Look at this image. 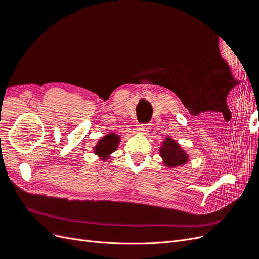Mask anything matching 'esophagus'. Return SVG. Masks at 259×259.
I'll list each match as a JSON object with an SVG mask.
<instances>
[{"instance_id":"obj_1","label":"esophagus","mask_w":259,"mask_h":259,"mask_svg":"<svg viewBox=\"0 0 259 259\" xmlns=\"http://www.w3.org/2000/svg\"><path fill=\"white\" fill-rule=\"evenodd\" d=\"M149 131H150V125H149V124L138 125V132L142 133V134H147Z\"/></svg>"}]
</instances>
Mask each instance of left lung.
I'll return each mask as SVG.
<instances>
[{
  "label": "left lung",
  "instance_id": "obj_1",
  "mask_svg": "<svg viewBox=\"0 0 259 259\" xmlns=\"http://www.w3.org/2000/svg\"><path fill=\"white\" fill-rule=\"evenodd\" d=\"M159 151L164 166L170 169L185 165L189 162V154L184 150L176 140L170 137L165 138Z\"/></svg>",
  "mask_w": 259,
  "mask_h": 259
}]
</instances>
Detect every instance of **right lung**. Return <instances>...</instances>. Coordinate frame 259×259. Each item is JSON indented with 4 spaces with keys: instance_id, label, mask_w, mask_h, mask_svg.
<instances>
[{
    "instance_id": "obj_1",
    "label": "right lung",
    "mask_w": 259,
    "mask_h": 259,
    "mask_svg": "<svg viewBox=\"0 0 259 259\" xmlns=\"http://www.w3.org/2000/svg\"><path fill=\"white\" fill-rule=\"evenodd\" d=\"M121 142V136L115 133H109V134L101 137L97 144L93 147V151L100 160L107 161L111 159V154L116 150Z\"/></svg>"
}]
</instances>
